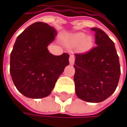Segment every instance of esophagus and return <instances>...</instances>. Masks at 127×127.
Here are the masks:
<instances>
[{"label":"esophagus","mask_w":127,"mask_h":127,"mask_svg":"<svg viewBox=\"0 0 127 127\" xmlns=\"http://www.w3.org/2000/svg\"><path fill=\"white\" fill-rule=\"evenodd\" d=\"M74 61H75V56L74 55H70L69 57V62L70 64H74Z\"/></svg>","instance_id":"esophagus-1"}]
</instances>
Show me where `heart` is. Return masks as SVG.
<instances>
[{
	"label": "heart",
	"instance_id": "1",
	"mask_svg": "<svg viewBox=\"0 0 127 127\" xmlns=\"http://www.w3.org/2000/svg\"><path fill=\"white\" fill-rule=\"evenodd\" d=\"M93 43V40L90 37H86L84 33H77L71 36L69 40V45L71 46L81 45L82 48H88Z\"/></svg>",
	"mask_w": 127,
	"mask_h": 127
}]
</instances>
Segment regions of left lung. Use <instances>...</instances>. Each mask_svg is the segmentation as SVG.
<instances>
[{
    "mask_svg": "<svg viewBox=\"0 0 127 127\" xmlns=\"http://www.w3.org/2000/svg\"><path fill=\"white\" fill-rule=\"evenodd\" d=\"M96 45L88 52L76 54L74 83L80 99L98 103L109 98L118 86L121 68L114 42L100 29L92 28Z\"/></svg>",
    "mask_w": 127,
    "mask_h": 127,
    "instance_id": "left-lung-1",
    "label": "left lung"
}]
</instances>
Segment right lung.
<instances>
[{"mask_svg": "<svg viewBox=\"0 0 127 127\" xmlns=\"http://www.w3.org/2000/svg\"><path fill=\"white\" fill-rule=\"evenodd\" d=\"M56 35L53 27L37 22L15 41L10 54V74L16 88L28 98H41L50 95L69 64L68 54L55 56L47 48Z\"/></svg>", "mask_w": 127, "mask_h": 127, "instance_id": "add662e5", "label": "right lung"}]
</instances>
